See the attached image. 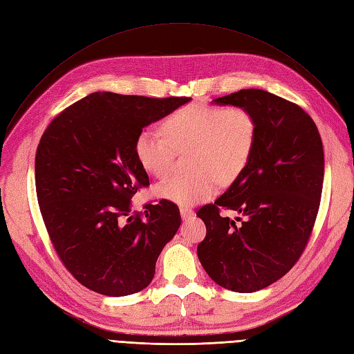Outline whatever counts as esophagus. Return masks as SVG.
I'll list each match as a JSON object with an SVG mask.
<instances>
[{"mask_svg": "<svg viewBox=\"0 0 354 354\" xmlns=\"http://www.w3.org/2000/svg\"><path fill=\"white\" fill-rule=\"evenodd\" d=\"M180 214H181V218L183 219H187L190 216H193V209L192 208H187V206H183V208H180Z\"/></svg>", "mask_w": 354, "mask_h": 354, "instance_id": "34e87169", "label": "esophagus"}]
</instances>
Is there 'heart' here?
Returning <instances> with one entry per match:
<instances>
[{"instance_id": "obj_1", "label": "heart", "mask_w": 354, "mask_h": 354, "mask_svg": "<svg viewBox=\"0 0 354 354\" xmlns=\"http://www.w3.org/2000/svg\"><path fill=\"white\" fill-rule=\"evenodd\" d=\"M162 133L143 129L135 139V155L146 173L164 178L171 171L177 152L190 151V176H174L160 183V198L181 206L215 196L218 181L234 183L245 171L258 140V121L245 106L190 104L169 114Z\"/></svg>"}]
</instances>
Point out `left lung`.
<instances>
[{
	"label": "left lung",
	"mask_w": 354,
	"mask_h": 354,
	"mask_svg": "<svg viewBox=\"0 0 354 354\" xmlns=\"http://www.w3.org/2000/svg\"><path fill=\"white\" fill-rule=\"evenodd\" d=\"M214 101L250 109L258 140L241 176L196 212L206 225L198 256L218 286L253 293L284 277L308 245L321 203L324 146L310 115L281 96L241 89ZM221 209L245 219L233 222Z\"/></svg>",
	"instance_id": "8db88e82"
}]
</instances>
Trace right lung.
I'll use <instances>...</instances> for the list:
<instances>
[{"label": "right lung", "mask_w": 354, "mask_h": 354, "mask_svg": "<svg viewBox=\"0 0 354 354\" xmlns=\"http://www.w3.org/2000/svg\"><path fill=\"white\" fill-rule=\"evenodd\" d=\"M95 92L46 127L35 156L36 196L53 246L77 281L104 296L149 286L155 263L181 224L169 201L131 212L149 177L136 160L138 133L189 102Z\"/></svg>", "instance_id": "1"}]
</instances>
